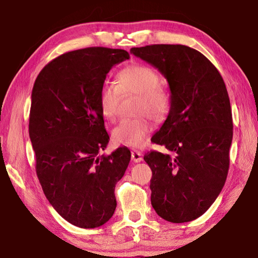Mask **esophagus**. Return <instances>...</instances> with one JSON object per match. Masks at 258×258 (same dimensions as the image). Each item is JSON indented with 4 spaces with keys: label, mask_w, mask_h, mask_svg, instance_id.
Returning a JSON list of instances; mask_svg holds the SVG:
<instances>
[{
    "label": "esophagus",
    "mask_w": 258,
    "mask_h": 258,
    "mask_svg": "<svg viewBox=\"0 0 258 258\" xmlns=\"http://www.w3.org/2000/svg\"><path fill=\"white\" fill-rule=\"evenodd\" d=\"M131 158H132V161H134V163H140V161H142L143 157L141 152L134 150L132 151V154H131Z\"/></svg>",
    "instance_id": "esophagus-1"
}]
</instances>
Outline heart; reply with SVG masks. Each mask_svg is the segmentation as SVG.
Instances as JSON below:
<instances>
[{"label": "heart", "mask_w": 258, "mask_h": 258, "mask_svg": "<svg viewBox=\"0 0 258 258\" xmlns=\"http://www.w3.org/2000/svg\"><path fill=\"white\" fill-rule=\"evenodd\" d=\"M120 94L138 95V113L148 112L157 119H163L171 107V94L160 83L159 74L145 64H131L121 69L116 75V86L108 83L102 85L99 107L106 120H115ZM152 130L154 123L149 117L141 116L121 120L112 130L111 137L117 145L137 148L146 142Z\"/></svg>", "instance_id": "b5f03b06"}]
</instances>
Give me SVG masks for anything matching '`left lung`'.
<instances>
[{"label": "left lung", "instance_id": "obj_1", "mask_svg": "<svg viewBox=\"0 0 258 258\" xmlns=\"http://www.w3.org/2000/svg\"><path fill=\"white\" fill-rule=\"evenodd\" d=\"M131 53L167 80L171 107L151 141L172 154L148 152L151 205L172 223L194 221L224 186L233 124L228 91L216 67L199 51L181 44L132 47Z\"/></svg>", "mask_w": 258, "mask_h": 258}]
</instances>
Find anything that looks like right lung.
<instances>
[{
    "label": "right lung",
    "instance_id": "add662e5",
    "mask_svg": "<svg viewBox=\"0 0 258 258\" xmlns=\"http://www.w3.org/2000/svg\"><path fill=\"white\" fill-rule=\"evenodd\" d=\"M125 50L86 47L61 54L38 74L32 92L29 138L36 174L46 199L61 217L83 229L110 220L115 186L131 151L100 155L109 142L99 107L107 74L128 59Z\"/></svg>",
    "mask_w": 258,
    "mask_h": 258
}]
</instances>
